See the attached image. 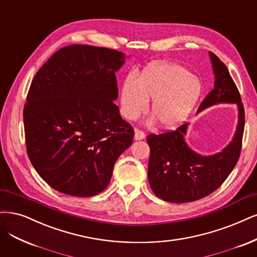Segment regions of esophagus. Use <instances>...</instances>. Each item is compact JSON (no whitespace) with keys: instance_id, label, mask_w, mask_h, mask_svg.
I'll return each instance as SVG.
<instances>
[{"instance_id":"1","label":"esophagus","mask_w":257,"mask_h":257,"mask_svg":"<svg viewBox=\"0 0 257 257\" xmlns=\"http://www.w3.org/2000/svg\"><path fill=\"white\" fill-rule=\"evenodd\" d=\"M145 137H146V134H145L144 131L135 130V139L136 140H141V139H144Z\"/></svg>"}]
</instances>
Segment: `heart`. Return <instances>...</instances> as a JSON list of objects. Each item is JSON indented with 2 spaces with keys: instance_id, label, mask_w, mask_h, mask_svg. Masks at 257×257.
<instances>
[{
  "instance_id": "b5f03b06",
  "label": "heart",
  "mask_w": 257,
  "mask_h": 257,
  "mask_svg": "<svg viewBox=\"0 0 257 257\" xmlns=\"http://www.w3.org/2000/svg\"><path fill=\"white\" fill-rule=\"evenodd\" d=\"M202 92V85L186 68L156 63L146 68L138 79L128 76L121 89V113L127 120L144 114L153 100L152 113L161 125L178 126L187 120Z\"/></svg>"
}]
</instances>
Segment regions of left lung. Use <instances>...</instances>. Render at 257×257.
Masks as SVG:
<instances>
[{
  "instance_id": "left-lung-1",
  "label": "left lung",
  "mask_w": 257,
  "mask_h": 257,
  "mask_svg": "<svg viewBox=\"0 0 257 257\" xmlns=\"http://www.w3.org/2000/svg\"><path fill=\"white\" fill-rule=\"evenodd\" d=\"M216 76L215 87L202 101L200 109L217 103H236L239 120L233 140L222 152L201 156L186 145L187 123L147 137L150 147L148 179L158 198L171 203H188L207 197L227 179L239 159L244 130V108L239 90L226 66L209 52ZM199 109V110H200Z\"/></svg>"
}]
</instances>
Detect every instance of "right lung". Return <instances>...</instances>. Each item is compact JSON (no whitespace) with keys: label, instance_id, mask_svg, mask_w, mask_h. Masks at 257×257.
I'll return each instance as SVG.
<instances>
[{"label":"right lung","instance_id":"obj_1","mask_svg":"<svg viewBox=\"0 0 257 257\" xmlns=\"http://www.w3.org/2000/svg\"><path fill=\"white\" fill-rule=\"evenodd\" d=\"M123 63L119 51L71 44L34 76L23 109L26 152L55 190L84 198L102 192L132 145L134 128L113 103Z\"/></svg>","mask_w":257,"mask_h":257}]
</instances>
